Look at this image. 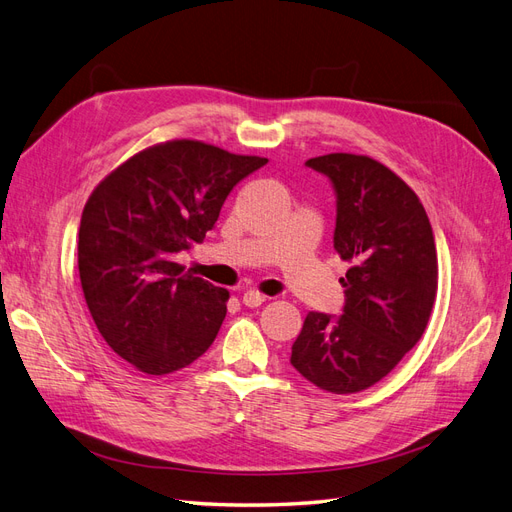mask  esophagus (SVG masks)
<instances>
[{"instance_id": "esophagus-1", "label": "esophagus", "mask_w": 512, "mask_h": 512, "mask_svg": "<svg viewBox=\"0 0 512 512\" xmlns=\"http://www.w3.org/2000/svg\"><path fill=\"white\" fill-rule=\"evenodd\" d=\"M265 301H267V297L262 292H258V290H245L243 292V303L247 307H258V305H262Z\"/></svg>"}]
</instances>
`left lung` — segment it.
<instances>
[{"label":"left lung","instance_id":"left-lung-1","mask_svg":"<svg viewBox=\"0 0 512 512\" xmlns=\"http://www.w3.org/2000/svg\"><path fill=\"white\" fill-rule=\"evenodd\" d=\"M305 164L333 183V245L350 269L339 277L344 314L309 312L290 363L322 391L359 393L423 337L438 292L436 241L414 190L378 160L329 153Z\"/></svg>","mask_w":512,"mask_h":512}]
</instances>
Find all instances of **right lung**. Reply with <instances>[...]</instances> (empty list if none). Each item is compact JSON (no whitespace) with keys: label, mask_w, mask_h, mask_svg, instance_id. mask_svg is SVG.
<instances>
[{"label":"right lung","mask_w":512,"mask_h":512,"mask_svg":"<svg viewBox=\"0 0 512 512\" xmlns=\"http://www.w3.org/2000/svg\"><path fill=\"white\" fill-rule=\"evenodd\" d=\"M267 162L181 138L138 151L96 185L79 228V275L91 318L123 361L164 376L213 344L230 294L175 258L203 243L230 190Z\"/></svg>","instance_id":"add662e5"}]
</instances>
